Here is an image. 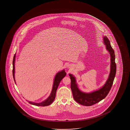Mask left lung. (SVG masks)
Wrapping results in <instances>:
<instances>
[{"instance_id": "8db88e82", "label": "left lung", "mask_w": 130, "mask_h": 130, "mask_svg": "<svg viewBox=\"0 0 130 130\" xmlns=\"http://www.w3.org/2000/svg\"><path fill=\"white\" fill-rule=\"evenodd\" d=\"M106 48L110 56V72L108 78L101 88L90 93L84 92L78 88L76 79L73 75L69 74L71 79V88L73 98L77 103L84 106H90L98 103L107 96L112 87L116 72L115 52L110 45V42L106 36L103 37Z\"/></svg>"}]
</instances>
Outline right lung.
I'll use <instances>...</instances> for the list:
<instances>
[{
    "label": "right lung",
    "instance_id": "right-lung-1",
    "mask_svg": "<svg viewBox=\"0 0 130 130\" xmlns=\"http://www.w3.org/2000/svg\"><path fill=\"white\" fill-rule=\"evenodd\" d=\"M15 55H16V54L14 55L13 59V61H12V65H13L12 74H13L14 80L15 81V83L16 84V82H15ZM66 73L65 72L64 70H63L60 72H59L56 74L55 78H54L53 85L52 90L51 91V94H50L49 97H48L46 100L41 103H35L33 102H29L28 101V103L31 105H34L36 106H46L51 105L55 99L56 92L57 88H58V85H59L60 82L61 81L63 78L66 76Z\"/></svg>",
    "mask_w": 130,
    "mask_h": 130
}]
</instances>
